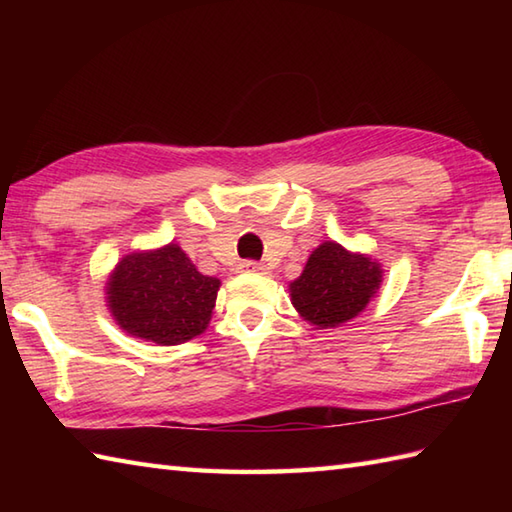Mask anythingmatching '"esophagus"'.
Instances as JSON below:
<instances>
[{"label": "esophagus", "mask_w": 512, "mask_h": 512, "mask_svg": "<svg viewBox=\"0 0 512 512\" xmlns=\"http://www.w3.org/2000/svg\"><path fill=\"white\" fill-rule=\"evenodd\" d=\"M242 270L244 273H266L268 268L264 264H257V262H244Z\"/></svg>", "instance_id": "1"}]
</instances>
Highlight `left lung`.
Wrapping results in <instances>:
<instances>
[{
  "label": "left lung",
  "mask_w": 512,
  "mask_h": 512,
  "mask_svg": "<svg viewBox=\"0 0 512 512\" xmlns=\"http://www.w3.org/2000/svg\"><path fill=\"white\" fill-rule=\"evenodd\" d=\"M383 284V266L372 255L354 253L339 242L319 244L303 273L290 281V301L314 330L339 328L356 319Z\"/></svg>",
  "instance_id": "8db88e82"
}]
</instances>
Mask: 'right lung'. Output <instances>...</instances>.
Listing matches in <instances>:
<instances>
[{
	"mask_svg": "<svg viewBox=\"0 0 512 512\" xmlns=\"http://www.w3.org/2000/svg\"><path fill=\"white\" fill-rule=\"evenodd\" d=\"M220 286L169 242L118 259L105 281V306L134 339L180 345L209 328Z\"/></svg>",
	"mask_w": 512,
	"mask_h": 512,
	"instance_id": "obj_1",
	"label": "right lung"
}]
</instances>
